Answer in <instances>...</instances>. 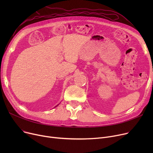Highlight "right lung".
Masks as SVG:
<instances>
[{
    "label": "right lung",
    "mask_w": 153,
    "mask_h": 153,
    "mask_svg": "<svg viewBox=\"0 0 153 153\" xmlns=\"http://www.w3.org/2000/svg\"><path fill=\"white\" fill-rule=\"evenodd\" d=\"M57 106H58V105H57Z\"/></svg>",
    "instance_id": "1"
}]
</instances>
